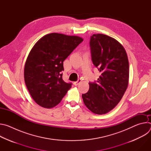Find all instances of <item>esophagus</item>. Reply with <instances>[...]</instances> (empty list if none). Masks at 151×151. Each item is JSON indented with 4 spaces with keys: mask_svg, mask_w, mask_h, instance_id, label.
Here are the masks:
<instances>
[{
    "mask_svg": "<svg viewBox=\"0 0 151 151\" xmlns=\"http://www.w3.org/2000/svg\"><path fill=\"white\" fill-rule=\"evenodd\" d=\"M81 79H78L77 81H76V82H74V85H75V86H76V85H78L79 83H81Z\"/></svg>",
    "mask_w": 151,
    "mask_h": 151,
    "instance_id": "1",
    "label": "esophagus"
}]
</instances>
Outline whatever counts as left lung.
<instances>
[{"label": "left lung", "mask_w": 151, "mask_h": 151, "mask_svg": "<svg viewBox=\"0 0 151 151\" xmlns=\"http://www.w3.org/2000/svg\"><path fill=\"white\" fill-rule=\"evenodd\" d=\"M90 44L92 61L100 76L97 82H89L88 91L82 97L85 105L92 112L106 114L119 103L127 88L128 57L124 47L109 36L94 34Z\"/></svg>", "instance_id": "8db88e82"}]
</instances>
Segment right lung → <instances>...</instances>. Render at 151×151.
Instances as JSON below:
<instances>
[{
	"label": "right lung",
	"instance_id": "add662e5",
	"mask_svg": "<svg viewBox=\"0 0 151 151\" xmlns=\"http://www.w3.org/2000/svg\"><path fill=\"white\" fill-rule=\"evenodd\" d=\"M83 41L77 36L52 33L33 46L24 66V81L34 101L44 108L57 106L72 87L63 80V61Z\"/></svg>",
	"mask_w": 151,
	"mask_h": 151
}]
</instances>
